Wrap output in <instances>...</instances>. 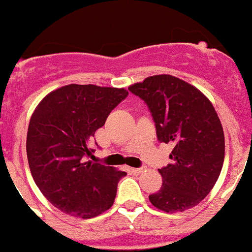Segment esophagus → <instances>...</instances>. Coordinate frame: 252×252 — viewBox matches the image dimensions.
<instances>
[{
  "label": "esophagus",
  "instance_id": "1",
  "mask_svg": "<svg viewBox=\"0 0 252 252\" xmlns=\"http://www.w3.org/2000/svg\"><path fill=\"white\" fill-rule=\"evenodd\" d=\"M131 170H132V173L135 175H139V174H141L142 171L145 170V168H132Z\"/></svg>",
  "mask_w": 252,
  "mask_h": 252
}]
</instances>
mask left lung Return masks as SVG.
<instances>
[{
  "label": "left lung",
  "mask_w": 252,
  "mask_h": 252,
  "mask_svg": "<svg viewBox=\"0 0 252 252\" xmlns=\"http://www.w3.org/2000/svg\"><path fill=\"white\" fill-rule=\"evenodd\" d=\"M128 91L145 102L160 142L173 144L171 164L159 169L162 186L149 195L165 212H183L211 192L224 160L223 128L206 95L179 78L153 75Z\"/></svg>",
  "instance_id": "left-lung-1"
}]
</instances>
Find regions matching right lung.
<instances>
[{
    "instance_id": "obj_1",
    "label": "right lung",
    "mask_w": 252,
    "mask_h": 252,
    "mask_svg": "<svg viewBox=\"0 0 252 252\" xmlns=\"http://www.w3.org/2000/svg\"><path fill=\"white\" fill-rule=\"evenodd\" d=\"M127 95L124 88L69 84L49 93L31 116L26 139L31 175L64 213L92 218L112 207L126 173L88 158L94 153V132Z\"/></svg>"
}]
</instances>
